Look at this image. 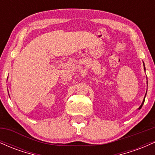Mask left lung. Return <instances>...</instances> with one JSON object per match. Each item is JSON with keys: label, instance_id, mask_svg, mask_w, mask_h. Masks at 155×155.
I'll return each instance as SVG.
<instances>
[{"label": "left lung", "instance_id": "8db88e82", "mask_svg": "<svg viewBox=\"0 0 155 155\" xmlns=\"http://www.w3.org/2000/svg\"><path fill=\"white\" fill-rule=\"evenodd\" d=\"M143 65H144V64H143ZM144 69H145V67H144ZM146 96V95H145ZM144 101H145V97H144V99H143V103H142V104L140 105V106L139 107V108H140L142 107V106H143V103H144Z\"/></svg>", "mask_w": 155, "mask_h": 155}]
</instances>
